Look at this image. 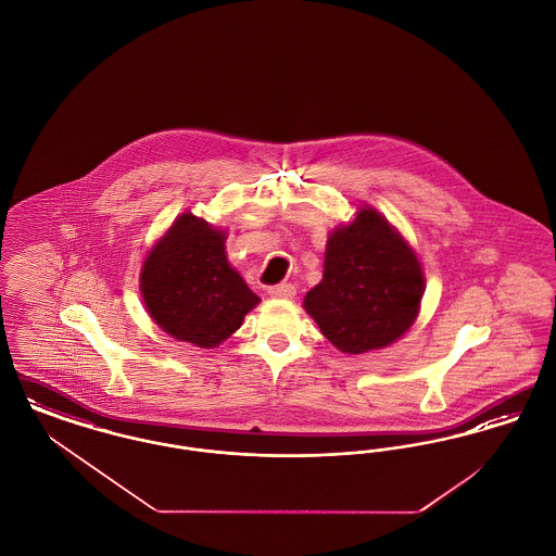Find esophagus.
I'll list each match as a JSON object with an SVG mask.
<instances>
[{"instance_id":"esophagus-1","label":"esophagus","mask_w":556,"mask_h":556,"mask_svg":"<svg viewBox=\"0 0 556 556\" xmlns=\"http://www.w3.org/2000/svg\"><path fill=\"white\" fill-rule=\"evenodd\" d=\"M268 293L273 298H281V300H291L295 295V288L291 283H279V286H273Z\"/></svg>"}]
</instances>
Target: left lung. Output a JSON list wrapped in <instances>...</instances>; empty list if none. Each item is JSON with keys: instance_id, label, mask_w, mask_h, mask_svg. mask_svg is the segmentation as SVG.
Masks as SVG:
<instances>
[{"instance_id": "obj_1", "label": "left lung", "mask_w": 556, "mask_h": 556, "mask_svg": "<svg viewBox=\"0 0 556 556\" xmlns=\"http://www.w3.org/2000/svg\"><path fill=\"white\" fill-rule=\"evenodd\" d=\"M425 277L406 239L370 206L327 239L323 279L304 298L320 333L345 354L402 338L421 308Z\"/></svg>"}]
</instances>
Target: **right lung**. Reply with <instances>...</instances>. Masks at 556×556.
Wrapping results in <instances>:
<instances>
[{"instance_id":"right-lung-1","label":"right lung","mask_w":556,"mask_h":556,"mask_svg":"<svg viewBox=\"0 0 556 556\" xmlns=\"http://www.w3.org/2000/svg\"><path fill=\"white\" fill-rule=\"evenodd\" d=\"M225 239V231L186 212L143 261V304L160 329L179 342L214 348L261 302L229 265Z\"/></svg>"}]
</instances>
